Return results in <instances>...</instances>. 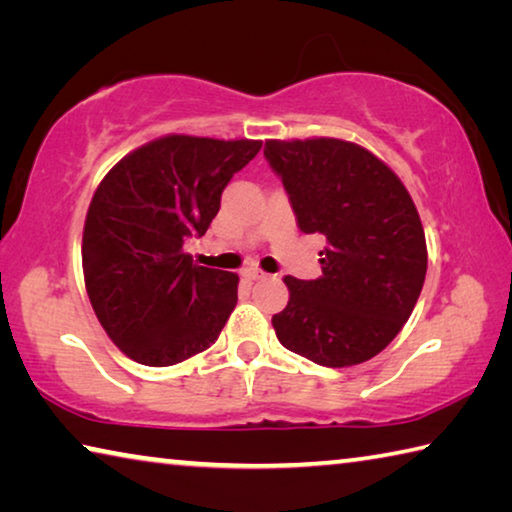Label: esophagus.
<instances>
[{"label": "esophagus", "instance_id": "34e87169", "mask_svg": "<svg viewBox=\"0 0 512 512\" xmlns=\"http://www.w3.org/2000/svg\"><path fill=\"white\" fill-rule=\"evenodd\" d=\"M264 275H266V273L259 271V268H257L255 264H250V266L244 268V271H241V277H246V280H250V282H253V280H262Z\"/></svg>", "mask_w": 512, "mask_h": 512}]
</instances>
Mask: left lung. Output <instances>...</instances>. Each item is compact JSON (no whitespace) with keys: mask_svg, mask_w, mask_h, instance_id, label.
<instances>
[{"mask_svg":"<svg viewBox=\"0 0 512 512\" xmlns=\"http://www.w3.org/2000/svg\"><path fill=\"white\" fill-rule=\"evenodd\" d=\"M264 158L280 176L305 235H323V275H287L289 305L273 316L284 348L318 366L375 357L409 320L427 275V241L402 180L359 144L268 140Z\"/></svg>","mask_w":512,"mask_h":512,"instance_id":"obj_1","label":"left lung"}]
</instances>
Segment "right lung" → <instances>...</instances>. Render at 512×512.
Returning a JSON list of instances; mask_svg holds the SVG:
<instances>
[{
  "label": "right lung",
  "instance_id": "add662e5",
  "mask_svg": "<svg viewBox=\"0 0 512 512\" xmlns=\"http://www.w3.org/2000/svg\"><path fill=\"white\" fill-rule=\"evenodd\" d=\"M255 140L167 135L128 153L92 196L83 228L85 289L112 343L144 366H173L219 339L237 305L235 273L192 264Z\"/></svg>",
  "mask_w": 512,
  "mask_h": 512
}]
</instances>
